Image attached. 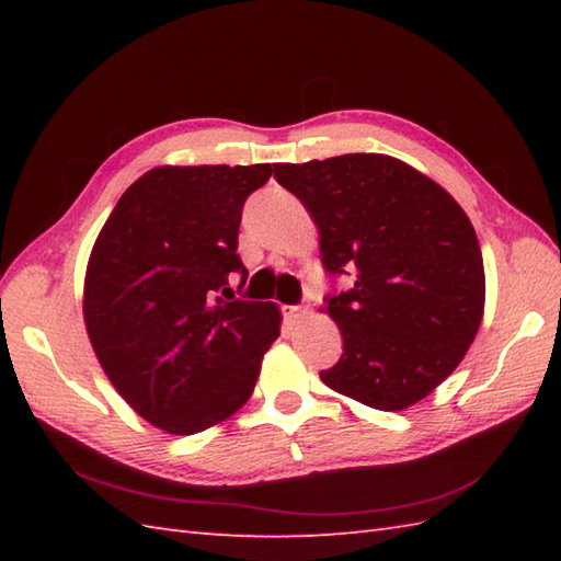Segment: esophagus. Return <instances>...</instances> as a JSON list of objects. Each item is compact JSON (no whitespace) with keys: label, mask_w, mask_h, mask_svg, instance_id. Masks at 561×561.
I'll return each mask as SVG.
<instances>
[{"label":"esophagus","mask_w":561,"mask_h":561,"mask_svg":"<svg viewBox=\"0 0 561 561\" xmlns=\"http://www.w3.org/2000/svg\"><path fill=\"white\" fill-rule=\"evenodd\" d=\"M306 313H308V308H304V306H289V308H287V316L294 320V323H299V320H301Z\"/></svg>","instance_id":"esophagus-1"}]
</instances>
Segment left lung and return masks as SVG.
Instances as JSON below:
<instances>
[{
	"instance_id": "1",
	"label": "left lung",
	"mask_w": 561,
	"mask_h": 561,
	"mask_svg": "<svg viewBox=\"0 0 561 561\" xmlns=\"http://www.w3.org/2000/svg\"><path fill=\"white\" fill-rule=\"evenodd\" d=\"M274 178L320 229L344 352L320 380L374 410L424 400L456 371L484 313V265L468 214L444 187L386 153L274 163Z\"/></svg>"
}]
</instances>
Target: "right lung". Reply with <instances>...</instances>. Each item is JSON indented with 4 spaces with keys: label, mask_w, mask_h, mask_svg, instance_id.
Returning <instances> with one entry per match:
<instances>
[{
    "label": "right lung",
    "mask_w": 561,
    "mask_h": 561,
    "mask_svg": "<svg viewBox=\"0 0 561 561\" xmlns=\"http://www.w3.org/2000/svg\"><path fill=\"white\" fill-rule=\"evenodd\" d=\"M272 175L255 165H159L117 199L93 243L83 323L115 390L165 434L229 420L253 396L279 337L272 301H241L231 274L245 197Z\"/></svg>",
    "instance_id": "right-lung-1"
}]
</instances>
